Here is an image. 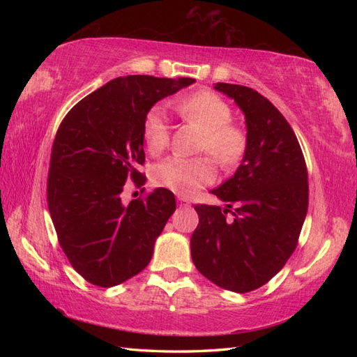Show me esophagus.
<instances>
[{
	"mask_svg": "<svg viewBox=\"0 0 357 357\" xmlns=\"http://www.w3.org/2000/svg\"><path fill=\"white\" fill-rule=\"evenodd\" d=\"M178 201H179V206L181 207H188V206H190V201H188L185 196H183V195H178Z\"/></svg>",
	"mask_w": 357,
	"mask_h": 357,
	"instance_id": "esophagus-1",
	"label": "esophagus"
}]
</instances>
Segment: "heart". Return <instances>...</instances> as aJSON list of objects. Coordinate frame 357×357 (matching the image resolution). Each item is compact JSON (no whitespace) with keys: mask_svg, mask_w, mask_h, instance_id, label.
I'll return each mask as SVG.
<instances>
[{"mask_svg":"<svg viewBox=\"0 0 357 357\" xmlns=\"http://www.w3.org/2000/svg\"><path fill=\"white\" fill-rule=\"evenodd\" d=\"M173 109L185 123L202 130L199 151L210 153L222 169H231L241 162L248 147V136L244 128L230 121L233 112L224 98L210 90H199L174 102ZM142 139L151 155H159L169 146V124L159 107L150 109L144 118ZM151 179L158 187L178 195H190L213 183L216 167L208 156H170L153 167Z\"/></svg>","mask_w":357,"mask_h":357,"instance_id":"obj_1","label":"heart"}]
</instances>
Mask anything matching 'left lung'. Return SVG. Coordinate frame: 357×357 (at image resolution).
<instances>
[{"instance_id":"obj_1","label":"left lung","mask_w":357,"mask_h":357,"mask_svg":"<svg viewBox=\"0 0 357 357\" xmlns=\"http://www.w3.org/2000/svg\"><path fill=\"white\" fill-rule=\"evenodd\" d=\"M215 89L244 112L248 147L236 173L211 190L227 207L195 206L192 259L218 287L248 293L267 284L298 245L308 210L307 164L293 128L267 98L238 84Z\"/></svg>"}]
</instances>
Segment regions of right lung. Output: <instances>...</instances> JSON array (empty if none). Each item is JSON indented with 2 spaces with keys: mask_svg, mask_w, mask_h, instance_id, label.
<instances>
[{
  "mask_svg": "<svg viewBox=\"0 0 357 357\" xmlns=\"http://www.w3.org/2000/svg\"><path fill=\"white\" fill-rule=\"evenodd\" d=\"M193 78L128 75L112 79L67 113L52 146L47 204L72 267L87 282L113 287L147 267L156 238L176 208L174 195L156 188L123 202L127 181L142 185V123L162 98Z\"/></svg>",
  "mask_w": 357,
  "mask_h": 357,
  "instance_id": "1",
  "label": "right lung"
}]
</instances>
